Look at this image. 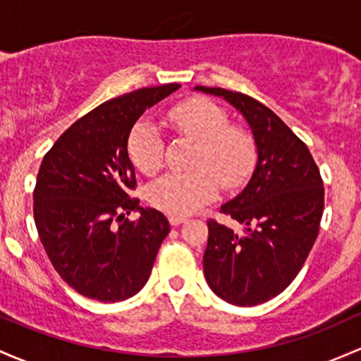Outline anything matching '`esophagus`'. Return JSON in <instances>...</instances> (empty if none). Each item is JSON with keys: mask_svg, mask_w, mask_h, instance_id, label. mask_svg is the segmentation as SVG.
<instances>
[{"mask_svg": "<svg viewBox=\"0 0 361 361\" xmlns=\"http://www.w3.org/2000/svg\"><path fill=\"white\" fill-rule=\"evenodd\" d=\"M185 221H187V218H183V216H174V214L169 216V223L173 226L181 225V223H185Z\"/></svg>", "mask_w": 361, "mask_h": 361, "instance_id": "obj_1", "label": "esophagus"}]
</instances>
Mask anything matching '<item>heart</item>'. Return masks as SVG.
Here are the masks:
<instances>
[{
    "label": "heart",
    "instance_id": "obj_1",
    "mask_svg": "<svg viewBox=\"0 0 361 361\" xmlns=\"http://www.w3.org/2000/svg\"><path fill=\"white\" fill-rule=\"evenodd\" d=\"M169 124L181 136L197 142L188 173H171L150 185L147 197L157 209L188 216L212 202L218 183L225 190L242 187L256 162V145L249 133L230 126L226 112L204 98L183 102L168 114ZM164 138L157 126L142 119L128 138V154L136 169L155 174L164 164Z\"/></svg>",
    "mask_w": 361,
    "mask_h": 361
}]
</instances>
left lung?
<instances>
[{"instance_id":"left-lung-1","label":"left lung","mask_w":361,"mask_h":361,"mask_svg":"<svg viewBox=\"0 0 361 361\" xmlns=\"http://www.w3.org/2000/svg\"><path fill=\"white\" fill-rule=\"evenodd\" d=\"M197 90L237 107L257 147L249 185L219 209L244 230L207 221L204 273L212 292L225 301L261 305L286 290L301 271L320 230L324 180L306 143L267 105L238 91Z\"/></svg>"}]
</instances>
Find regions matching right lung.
<instances>
[{
  "mask_svg": "<svg viewBox=\"0 0 361 361\" xmlns=\"http://www.w3.org/2000/svg\"><path fill=\"white\" fill-rule=\"evenodd\" d=\"M181 85L142 88L111 98L60 135L41 162L34 221L53 268L75 292L102 302L124 301L149 280L169 233L157 209L140 207L128 155L133 124ZM133 210L140 218H127Z\"/></svg>",
  "mask_w": 361,
  "mask_h": 361,
  "instance_id": "1",
  "label": "right lung"
}]
</instances>
